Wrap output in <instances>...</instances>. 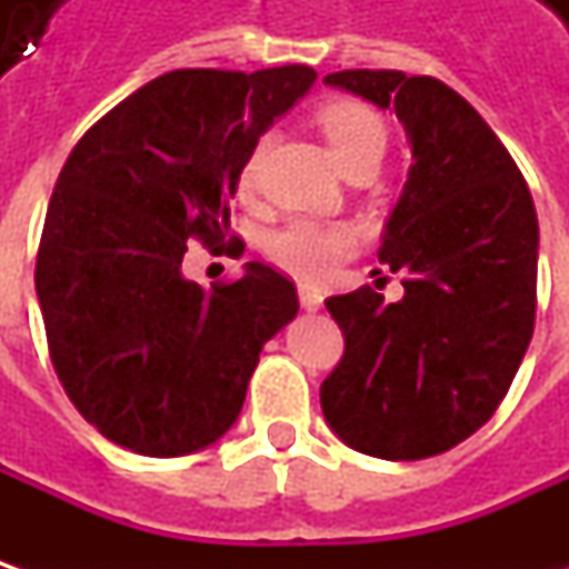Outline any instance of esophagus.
Instances as JSON below:
<instances>
[{"label": "esophagus", "instance_id": "34e87169", "mask_svg": "<svg viewBox=\"0 0 569 569\" xmlns=\"http://www.w3.org/2000/svg\"><path fill=\"white\" fill-rule=\"evenodd\" d=\"M300 307L307 310V313H313V310H319L322 307V295H319L317 288H300Z\"/></svg>", "mask_w": 569, "mask_h": 569}]
</instances>
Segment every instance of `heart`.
<instances>
[{"label": "heart", "mask_w": 569, "mask_h": 569, "mask_svg": "<svg viewBox=\"0 0 569 569\" xmlns=\"http://www.w3.org/2000/svg\"><path fill=\"white\" fill-rule=\"evenodd\" d=\"M317 122L341 170H351L361 161H380L386 151V139H389L386 122L361 100H332L319 110ZM256 151L240 170V183H250ZM351 250H355L351 230L341 224H317L307 218L288 221L284 228L266 237V256L278 269L291 272L300 281H322Z\"/></svg>", "instance_id": "b5f03b06"}]
</instances>
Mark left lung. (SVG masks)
Listing matches in <instances>:
<instances>
[{
	"mask_svg": "<svg viewBox=\"0 0 569 569\" xmlns=\"http://www.w3.org/2000/svg\"><path fill=\"white\" fill-rule=\"evenodd\" d=\"M326 84L392 110L411 142L380 262L405 297L326 300L345 355L319 386L326 425L377 459H427L471 437L503 402L536 329L538 218L493 129L430 76L345 69Z\"/></svg>",
	"mask_w": 569,
	"mask_h": 569,
	"instance_id": "left-lung-1",
	"label": "left lung"
}]
</instances>
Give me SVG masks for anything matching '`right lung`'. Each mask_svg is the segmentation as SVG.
<instances>
[{"mask_svg": "<svg viewBox=\"0 0 569 569\" xmlns=\"http://www.w3.org/2000/svg\"><path fill=\"white\" fill-rule=\"evenodd\" d=\"M313 81L310 66L177 69L72 148L33 284L56 377L107 440L170 459L237 421L262 345L297 317V288L247 262L206 291L183 274L187 240H228L240 170Z\"/></svg>", "mask_w": 569, "mask_h": 569, "instance_id": "obj_1", "label": "right lung"}]
</instances>
